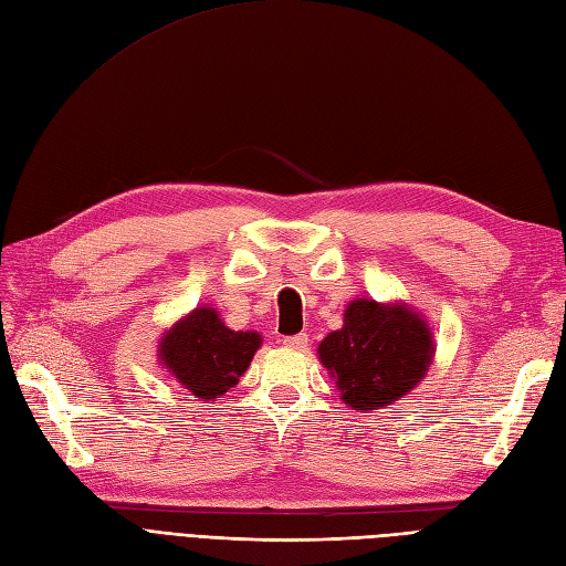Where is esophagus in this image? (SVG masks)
I'll return each instance as SVG.
<instances>
[{"label":"esophagus","instance_id":"1","mask_svg":"<svg viewBox=\"0 0 566 566\" xmlns=\"http://www.w3.org/2000/svg\"><path fill=\"white\" fill-rule=\"evenodd\" d=\"M283 345L287 349H295V352H304L306 345H310V337H306V333H300V335H287L283 337Z\"/></svg>","mask_w":566,"mask_h":566}]
</instances>
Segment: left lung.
Instances as JSON below:
<instances>
[{
    "label": "left lung",
    "mask_w": 566,
    "mask_h": 566,
    "mask_svg": "<svg viewBox=\"0 0 566 566\" xmlns=\"http://www.w3.org/2000/svg\"><path fill=\"white\" fill-rule=\"evenodd\" d=\"M432 349L427 323L406 306L354 300L345 325L321 342L318 356L342 401L354 410H375L401 399L424 378Z\"/></svg>",
    "instance_id": "obj_1"
}]
</instances>
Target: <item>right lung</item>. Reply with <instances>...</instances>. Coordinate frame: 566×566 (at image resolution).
I'll list each match as a JSON object with an SVG mask.
<instances>
[{
	"mask_svg": "<svg viewBox=\"0 0 566 566\" xmlns=\"http://www.w3.org/2000/svg\"><path fill=\"white\" fill-rule=\"evenodd\" d=\"M262 337L231 331L212 306H198L160 342V358L169 373L202 401H214L248 370Z\"/></svg>",
	"mask_w": 566,
	"mask_h": 566,
	"instance_id": "obj_1",
	"label": "right lung"
}]
</instances>
